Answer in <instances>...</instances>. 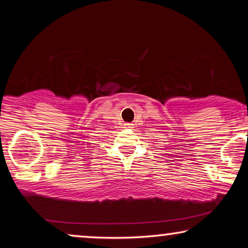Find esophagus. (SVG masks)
Masks as SVG:
<instances>
[{"label": "esophagus", "mask_w": 248, "mask_h": 248, "mask_svg": "<svg viewBox=\"0 0 248 248\" xmlns=\"http://www.w3.org/2000/svg\"><path fill=\"white\" fill-rule=\"evenodd\" d=\"M125 127H131V124H125Z\"/></svg>", "instance_id": "34e87169"}]
</instances>
